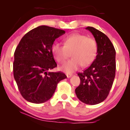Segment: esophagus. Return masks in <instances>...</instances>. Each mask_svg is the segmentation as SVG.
I'll use <instances>...</instances> for the list:
<instances>
[{
    "instance_id": "34e87169",
    "label": "esophagus",
    "mask_w": 130,
    "mask_h": 130,
    "mask_svg": "<svg viewBox=\"0 0 130 130\" xmlns=\"http://www.w3.org/2000/svg\"><path fill=\"white\" fill-rule=\"evenodd\" d=\"M66 75H67V77H68V78H69V77H71V76H72V74H70V73H67Z\"/></svg>"
}]
</instances>
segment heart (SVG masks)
Segmentation results:
<instances>
[{"label":"heart","mask_w":130,"mask_h":130,"mask_svg":"<svg viewBox=\"0 0 130 130\" xmlns=\"http://www.w3.org/2000/svg\"><path fill=\"white\" fill-rule=\"evenodd\" d=\"M51 52L56 60L63 63L69 56L71 59L60 67L62 71L72 73L79 67L90 65L96 58L98 52L97 43L92 38L79 34H73L63 39V46L55 43L51 46Z\"/></svg>","instance_id":"1"}]
</instances>
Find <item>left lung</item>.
<instances>
[{
	"label": "left lung",
	"mask_w": 130,
	"mask_h": 130,
	"mask_svg": "<svg viewBox=\"0 0 130 130\" xmlns=\"http://www.w3.org/2000/svg\"><path fill=\"white\" fill-rule=\"evenodd\" d=\"M86 29L92 33L97 43L96 59L83 73H79L80 83L75 89L77 97L85 104L94 105L108 96L116 75V50L105 34L92 27Z\"/></svg>",
	"instance_id": "8db88e82"
}]
</instances>
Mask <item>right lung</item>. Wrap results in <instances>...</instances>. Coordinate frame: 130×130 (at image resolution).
Here are the masks:
<instances>
[{
    "label": "right lung",
    "instance_id": "add662e5",
    "mask_svg": "<svg viewBox=\"0 0 130 130\" xmlns=\"http://www.w3.org/2000/svg\"><path fill=\"white\" fill-rule=\"evenodd\" d=\"M63 30L41 26L31 30L21 40L14 52L13 74L22 97L40 104L53 96L57 85L67 77L63 73L51 72L57 66L51 46Z\"/></svg>",
    "mask_w": 130,
    "mask_h": 130
}]
</instances>
